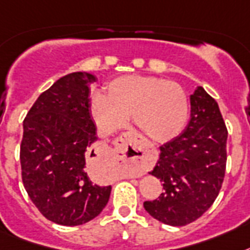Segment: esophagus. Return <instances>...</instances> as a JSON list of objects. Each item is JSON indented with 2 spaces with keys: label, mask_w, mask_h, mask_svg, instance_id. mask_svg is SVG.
Masks as SVG:
<instances>
[{
  "label": "esophagus",
  "mask_w": 250,
  "mask_h": 250,
  "mask_svg": "<svg viewBox=\"0 0 250 250\" xmlns=\"http://www.w3.org/2000/svg\"><path fill=\"white\" fill-rule=\"evenodd\" d=\"M144 144L137 134L133 131L124 133L120 137V144L117 147V154L134 167V174L140 175L148 165V154Z\"/></svg>",
  "instance_id": "esophagus-1"
}]
</instances>
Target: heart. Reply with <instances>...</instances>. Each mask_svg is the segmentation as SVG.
Masks as SVG:
<instances>
[{
  "mask_svg": "<svg viewBox=\"0 0 250 250\" xmlns=\"http://www.w3.org/2000/svg\"><path fill=\"white\" fill-rule=\"evenodd\" d=\"M92 113L107 134L134 124L150 140L164 143L180 133L188 116L184 89L175 82L144 75H123L111 80L107 96L97 93Z\"/></svg>",
  "mask_w": 250,
  "mask_h": 250,
  "instance_id": "heart-1",
  "label": "heart"
}]
</instances>
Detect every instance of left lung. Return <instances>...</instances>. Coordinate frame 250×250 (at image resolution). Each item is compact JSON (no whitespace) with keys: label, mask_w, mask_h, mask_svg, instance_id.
Listing matches in <instances>:
<instances>
[{"label":"left lung","mask_w":250,"mask_h":250,"mask_svg":"<svg viewBox=\"0 0 250 250\" xmlns=\"http://www.w3.org/2000/svg\"><path fill=\"white\" fill-rule=\"evenodd\" d=\"M228 129L217 102L202 86L190 96V120L184 131L161 146L149 174L160 179L164 193L144 202L158 221L184 226L199 218L216 201L226 170Z\"/></svg>","instance_id":"obj_1"}]
</instances>
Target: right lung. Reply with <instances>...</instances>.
Wrapping results in <instances>:
<instances>
[{"label": "right lung", "mask_w": 250, "mask_h": 250, "mask_svg": "<svg viewBox=\"0 0 250 250\" xmlns=\"http://www.w3.org/2000/svg\"><path fill=\"white\" fill-rule=\"evenodd\" d=\"M94 80L88 73L60 78L38 97L22 123V184L38 211L63 226L90 221L110 199L111 187L94 184L86 171L97 140L89 111Z\"/></svg>", "instance_id": "obj_1"}]
</instances>
